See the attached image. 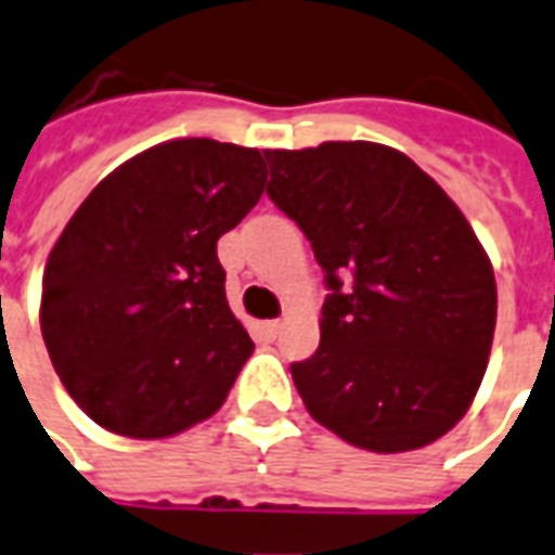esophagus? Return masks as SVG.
Segmentation results:
<instances>
[{
  "label": "esophagus",
  "instance_id": "34e87169",
  "mask_svg": "<svg viewBox=\"0 0 555 555\" xmlns=\"http://www.w3.org/2000/svg\"><path fill=\"white\" fill-rule=\"evenodd\" d=\"M260 331H262V336H266V339H274V336L281 333V322H262Z\"/></svg>",
  "mask_w": 555,
  "mask_h": 555
}]
</instances>
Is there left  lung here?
Returning <instances> with one entry per match:
<instances>
[{
  "mask_svg": "<svg viewBox=\"0 0 555 555\" xmlns=\"http://www.w3.org/2000/svg\"><path fill=\"white\" fill-rule=\"evenodd\" d=\"M266 195L324 269L322 341L293 362L307 410L374 453L430 444L465 415L489 362L498 286L430 175L377 143L266 152Z\"/></svg>",
  "mask_w": 555,
  "mask_h": 555,
  "instance_id": "1",
  "label": "left lung"
}]
</instances>
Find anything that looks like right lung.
Returning a JSON list of instances; mask_svg holds the SVG:
<instances>
[{
    "label": "right lung",
    "mask_w": 555,
    "mask_h": 555,
    "mask_svg": "<svg viewBox=\"0 0 555 555\" xmlns=\"http://www.w3.org/2000/svg\"><path fill=\"white\" fill-rule=\"evenodd\" d=\"M262 157L204 137L154 145L61 233L40 331L66 391L104 430L164 439L228 398L254 341L228 307L216 243L260 202Z\"/></svg>",
    "instance_id": "right-lung-1"
}]
</instances>
